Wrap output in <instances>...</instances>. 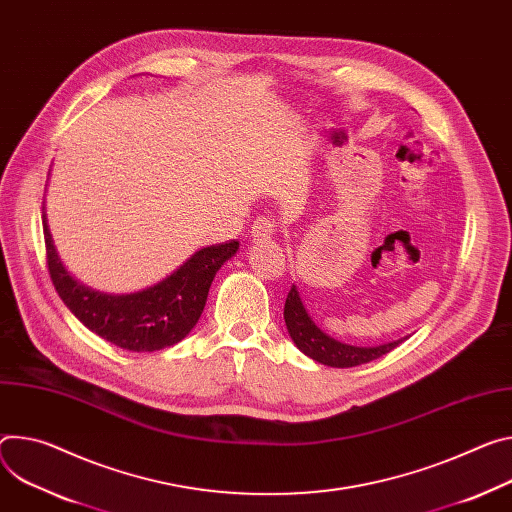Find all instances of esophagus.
Masks as SVG:
<instances>
[{
  "instance_id": "obj_1",
  "label": "esophagus",
  "mask_w": 512,
  "mask_h": 512,
  "mask_svg": "<svg viewBox=\"0 0 512 512\" xmlns=\"http://www.w3.org/2000/svg\"><path fill=\"white\" fill-rule=\"evenodd\" d=\"M273 235H275V224H273V220H269V218H259V220L253 222V226H251V237H253L255 241H265V239H269V237H273Z\"/></svg>"
}]
</instances>
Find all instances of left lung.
Wrapping results in <instances>:
<instances>
[{
  "mask_svg": "<svg viewBox=\"0 0 512 512\" xmlns=\"http://www.w3.org/2000/svg\"><path fill=\"white\" fill-rule=\"evenodd\" d=\"M284 320L294 345L310 359L329 367H355L361 363H369L390 353L394 347H398L406 339L404 337V339L374 345V347H357V345L341 343L316 327V322L310 318L296 286H292L286 298Z\"/></svg>",
  "mask_w": 512,
  "mask_h": 512,
  "instance_id": "left-lung-1",
  "label": "left lung"
}]
</instances>
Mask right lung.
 <instances>
[{"label":"right lung","mask_w":512,"mask_h":512,"mask_svg":"<svg viewBox=\"0 0 512 512\" xmlns=\"http://www.w3.org/2000/svg\"><path fill=\"white\" fill-rule=\"evenodd\" d=\"M42 228L51 280L65 306L91 333L136 353L159 351L188 337L204 312L216 271L239 251V241L204 247L155 286L106 294L77 282L67 271L44 208Z\"/></svg>","instance_id":"right-lung-1"}]
</instances>
